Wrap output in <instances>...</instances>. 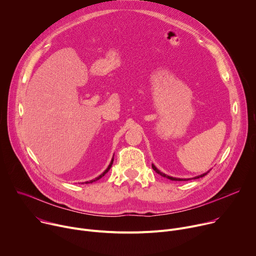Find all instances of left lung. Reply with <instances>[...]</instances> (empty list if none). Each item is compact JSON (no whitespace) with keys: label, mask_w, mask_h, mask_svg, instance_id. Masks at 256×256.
<instances>
[{"label":"left lung","mask_w":256,"mask_h":256,"mask_svg":"<svg viewBox=\"0 0 256 256\" xmlns=\"http://www.w3.org/2000/svg\"><path fill=\"white\" fill-rule=\"evenodd\" d=\"M152 168L158 173V174H160L161 176H163V177H166V178H168V179H170V180H178V181H181V180H188V179H180V178H174V177H171V176H168V175H166V174H164V173H162V172H160L154 165H152ZM206 174H208V172L206 173H204V174H202V175H200V176H196V177H194V179H198V178H200V177H204Z\"/></svg>","instance_id":"1"}]
</instances>
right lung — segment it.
I'll list each match as a JSON object with an SVG mask.
<instances>
[{
  "instance_id": "obj_1",
  "label": "right lung",
  "mask_w": 256,
  "mask_h": 256,
  "mask_svg": "<svg viewBox=\"0 0 256 256\" xmlns=\"http://www.w3.org/2000/svg\"><path fill=\"white\" fill-rule=\"evenodd\" d=\"M112 163H114V159H112V163H110V164H109V166H108V168H107V169H106V170H105V171H104V172H103V173H102V174H101V175H99V176H98V177H96V178H95V179H93V180H90V181H87V182H85V184H92V182H94V181H96V180H98V179H100V178H101V177H103V176H104V175H105V174H106V173H107V172H108V170H109V169H110V167H112Z\"/></svg>"
}]
</instances>
